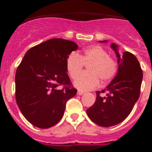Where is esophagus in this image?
I'll list each match as a JSON object with an SVG mask.
<instances>
[{
	"label": "esophagus",
	"mask_w": 152,
	"mask_h": 152,
	"mask_svg": "<svg viewBox=\"0 0 152 152\" xmlns=\"http://www.w3.org/2000/svg\"><path fill=\"white\" fill-rule=\"evenodd\" d=\"M84 94V92H83V91H77V95H83Z\"/></svg>",
	"instance_id": "esophagus-1"
}]
</instances>
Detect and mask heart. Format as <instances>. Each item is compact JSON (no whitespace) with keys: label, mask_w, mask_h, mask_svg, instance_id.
<instances>
[{"label":"heart","mask_w":152,"mask_h":152,"mask_svg":"<svg viewBox=\"0 0 152 152\" xmlns=\"http://www.w3.org/2000/svg\"><path fill=\"white\" fill-rule=\"evenodd\" d=\"M84 64H88V72L78 76ZM66 68L72 78L78 76L74 81L75 88L85 91L97 87L99 79L103 83L110 80L117 72V64L105 49L100 45H94L84 49L80 56L72 52L67 58Z\"/></svg>","instance_id":"heart-1"}]
</instances>
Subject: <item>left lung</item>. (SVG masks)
<instances>
[{
  "mask_svg": "<svg viewBox=\"0 0 152 152\" xmlns=\"http://www.w3.org/2000/svg\"><path fill=\"white\" fill-rule=\"evenodd\" d=\"M99 42L103 43L107 40ZM110 47L117 57V74L105 89L96 91L94 104L87 110L88 117L103 127L117 125L127 118L139 100L143 77L139 61L133 54L125 52L120 55L119 46L115 43ZM105 92L107 96H100V92Z\"/></svg>",
  "mask_w": 152,
  "mask_h": 152,
  "instance_id": "left-lung-1",
  "label": "left lung"
}]
</instances>
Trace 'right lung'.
Wrapping results in <instances>:
<instances>
[{"label":"right lung","mask_w":152,"mask_h":152,"mask_svg":"<svg viewBox=\"0 0 152 152\" xmlns=\"http://www.w3.org/2000/svg\"><path fill=\"white\" fill-rule=\"evenodd\" d=\"M78 46L52 39L26 52L16 72V101L23 116L40 129L55 126L64 115L66 102L75 96L66 68L68 56ZM65 85L63 89L58 86Z\"/></svg>","instance_id":"right-lung-1"}]
</instances>
